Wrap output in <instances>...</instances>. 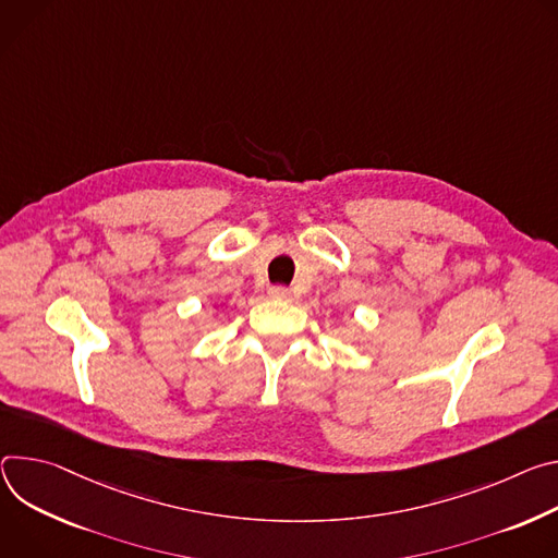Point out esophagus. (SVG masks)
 <instances>
[{
	"label": "esophagus",
	"mask_w": 558,
	"mask_h": 558,
	"mask_svg": "<svg viewBox=\"0 0 558 558\" xmlns=\"http://www.w3.org/2000/svg\"><path fill=\"white\" fill-rule=\"evenodd\" d=\"M268 294H270V299H277V301L290 299V290L286 286H272V288H268Z\"/></svg>",
	"instance_id": "obj_1"
}]
</instances>
